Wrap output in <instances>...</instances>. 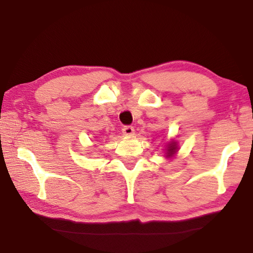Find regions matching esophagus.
<instances>
[{"mask_svg": "<svg viewBox=\"0 0 253 253\" xmlns=\"http://www.w3.org/2000/svg\"><path fill=\"white\" fill-rule=\"evenodd\" d=\"M122 131L125 136H131L135 132V129H134V127H132V126H124Z\"/></svg>", "mask_w": 253, "mask_h": 253, "instance_id": "1", "label": "esophagus"}]
</instances>
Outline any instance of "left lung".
I'll return each mask as SVG.
<instances>
[{
    "instance_id": "8db88e82",
    "label": "left lung",
    "mask_w": 253,
    "mask_h": 253,
    "mask_svg": "<svg viewBox=\"0 0 253 253\" xmlns=\"http://www.w3.org/2000/svg\"><path fill=\"white\" fill-rule=\"evenodd\" d=\"M175 149H176V146H175V144H169V149H168V156H172L173 154L175 153Z\"/></svg>"
}]
</instances>
